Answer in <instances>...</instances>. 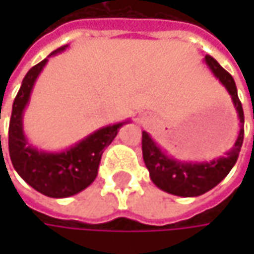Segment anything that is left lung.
<instances>
[{
  "label": "left lung",
  "mask_w": 254,
  "mask_h": 254,
  "mask_svg": "<svg viewBox=\"0 0 254 254\" xmlns=\"http://www.w3.org/2000/svg\"><path fill=\"white\" fill-rule=\"evenodd\" d=\"M204 62L212 73L227 88L240 119V133L234 147L227 151V156L210 162H179L165 154L153 138L145 130L142 132V159L151 181L160 190L181 197H197L215 188L235 165L244 139V112L234 77L213 57L206 56Z\"/></svg>",
  "instance_id": "obj_1"
}]
</instances>
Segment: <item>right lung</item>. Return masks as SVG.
<instances>
[{"mask_svg":"<svg viewBox=\"0 0 254 254\" xmlns=\"http://www.w3.org/2000/svg\"><path fill=\"white\" fill-rule=\"evenodd\" d=\"M66 47L57 48L50 56L62 53ZM47 62L48 59H44L26 73L14 98L8 127V151L16 172L32 188L47 197L64 198L80 192L94 182L104 148L112 144L119 127L127 122L101 127L62 153H47L32 147L23 133V110L35 80Z\"/></svg>","mask_w":254,"mask_h":254,"instance_id":"add662e5","label":"right lung"}]
</instances>
